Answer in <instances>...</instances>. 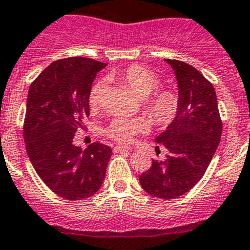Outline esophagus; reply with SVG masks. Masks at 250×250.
<instances>
[{
    "label": "esophagus",
    "instance_id": "obj_1",
    "mask_svg": "<svg viewBox=\"0 0 250 250\" xmlns=\"http://www.w3.org/2000/svg\"><path fill=\"white\" fill-rule=\"evenodd\" d=\"M113 150H114L115 153L127 152V150H130V147H125V146H115V147L113 148Z\"/></svg>",
    "mask_w": 250,
    "mask_h": 250
}]
</instances>
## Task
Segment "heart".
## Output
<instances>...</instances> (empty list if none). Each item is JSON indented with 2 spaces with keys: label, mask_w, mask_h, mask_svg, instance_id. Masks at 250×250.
Returning <instances> with one entry per match:
<instances>
[{
  "label": "heart",
  "mask_w": 250,
  "mask_h": 250,
  "mask_svg": "<svg viewBox=\"0 0 250 250\" xmlns=\"http://www.w3.org/2000/svg\"><path fill=\"white\" fill-rule=\"evenodd\" d=\"M118 78L130 86L131 90L145 100V110L155 124L164 125L171 122L176 115L179 101L170 91L153 93L159 87V79L149 69L141 65H131L123 70ZM105 81L100 80L91 87L88 103L91 108H97L102 102ZM153 96H152L151 95ZM145 127L141 119H118L107 128V135L120 143H130L136 135Z\"/></svg>",
  "instance_id": "1"
}]
</instances>
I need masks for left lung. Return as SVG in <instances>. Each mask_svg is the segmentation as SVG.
<instances>
[{
	"label": "left lung",
	"mask_w": 250,
	"mask_h": 250,
	"mask_svg": "<svg viewBox=\"0 0 250 250\" xmlns=\"http://www.w3.org/2000/svg\"><path fill=\"white\" fill-rule=\"evenodd\" d=\"M164 62L176 78L179 108L174 120L155 137L167 149V158L153 160L140 176V184L150 196L174 199L203 177L220 143L222 124L211 83L189 64L176 59Z\"/></svg>",
	"instance_id": "left-lung-1"
}]
</instances>
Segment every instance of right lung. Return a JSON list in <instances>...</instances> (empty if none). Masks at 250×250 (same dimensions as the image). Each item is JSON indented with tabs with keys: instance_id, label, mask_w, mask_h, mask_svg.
<instances>
[{
	"instance_id": "1",
	"label": "right lung",
	"mask_w": 250,
	"mask_h": 250,
	"mask_svg": "<svg viewBox=\"0 0 250 250\" xmlns=\"http://www.w3.org/2000/svg\"><path fill=\"white\" fill-rule=\"evenodd\" d=\"M105 66L85 57L59 59L29 88L24 120L29 159L44 185L69 201L88 198L101 188L113 154L112 148L100 142L86 149L73 143L90 115L93 80Z\"/></svg>"
}]
</instances>
